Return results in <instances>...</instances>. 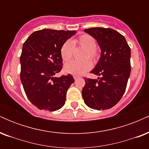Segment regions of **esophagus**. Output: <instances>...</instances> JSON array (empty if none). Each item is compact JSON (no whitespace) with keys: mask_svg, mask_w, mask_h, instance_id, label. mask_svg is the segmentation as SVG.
<instances>
[{"mask_svg":"<svg viewBox=\"0 0 149 149\" xmlns=\"http://www.w3.org/2000/svg\"><path fill=\"white\" fill-rule=\"evenodd\" d=\"M73 78H74L75 80H78V78H80V76H73Z\"/></svg>","mask_w":149,"mask_h":149,"instance_id":"esophagus-1","label":"esophagus"}]
</instances>
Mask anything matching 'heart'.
<instances>
[{"label": "heart", "instance_id": "heart-1", "mask_svg": "<svg viewBox=\"0 0 149 149\" xmlns=\"http://www.w3.org/2000/svg\"><path fill=\"white\" fill-rule=\"evenodd\" d=\"M97 44L95 39L91 36L88 34H83L78 38L71 40H66L61 45L60 49L61 57L64 61H68L73 57L74 52V47H79L85 49L83 53V59H86L83 61H72L64 65V70L66 73L75 76H80L84 74L92 68L91 61H96L98 57L96 47Z\"/></svg>", "mask_w": 149, "mask_h": 149}]
</instances>
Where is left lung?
Returning a JSON list of instances; mask_svg holds the SVG:
<instances>
[{"mask_svg":"<svg viewBox=\"0 0 149 149\" xmlns=\"http://www.w3.org/2000/svg\"><path fill=\"white\" fill-rule=\"evenodd\" d=\"M84 31L97 40L101 55L90 71L100 77L84 78L83 100L92 109H110L119 102L125 91L131 71L130 48L123 36L112 29L96 27Z\"/></svg>","mask_w":149,"mask_h":149,"instance_id":"8db88e82","label":"left lung"}]
</instances>
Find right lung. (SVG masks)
<instances>
[{"instance_id":"right-lung-1","label":"right lung","mask_w":149,"mask_h":149,"mask_svg":"<svg viewBox=\"0 0 149 149\" xmlns=\"http://www.w3.org/2000/svg\"><path fill=\"white\" fill-rule=\"evenodd\" d=\"M76 33L45 29L33 32L24 43L20 79L28 99L40 110L54 111L64 105L74 79L71 74L55 75L62 68L61 45Z\"/></svg>"}]
</instances>
